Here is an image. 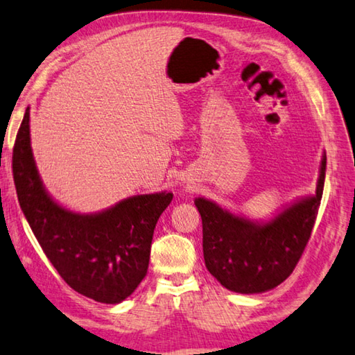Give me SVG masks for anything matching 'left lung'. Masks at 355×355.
Returning <instances> with one entry per match:
<instances>
[{"label": "left lung", "mask_w": 355, "mask_h": 355, "mask_svg": "<svg viewBox=\"0 0 355 355\" xmlns=\"http://www.w3.org/2000/svg\"><path fill=\"white\" fill-rule=\"evenodd\" d=\"M322 156L316 194L284 208L266 224L224 210L211 200H194L202 218L205 267L224 288L240 294L266 292L289 277L311 237L322 199Z\"/></svg>", "instance_id": "left-lung-1"}]
</instances>
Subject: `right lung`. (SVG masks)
<instances>
[{"mask_svg": "<svg viewBox=\"0 0 355 355\" xmlns=\"http://www.w3.org/2000/svg\"><path fill=\"white\" fill-rule=\"evenodd\" d=\"M12 173L21 211L49 261L78 294L120 303L148 270L151 240L172 193L132 196L94 215H80L50 198L30 144V107L17 132Z\"/></svg>", "mask_w": 355, "mask_h": 355, "instance_id": "1", "label": "right lung"}]
</instances>
